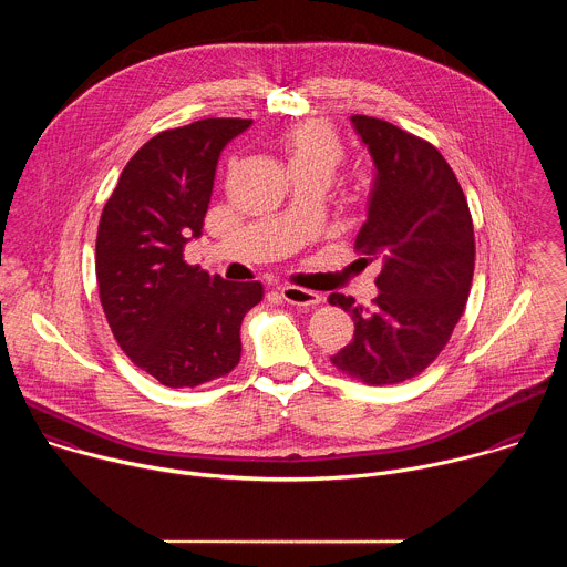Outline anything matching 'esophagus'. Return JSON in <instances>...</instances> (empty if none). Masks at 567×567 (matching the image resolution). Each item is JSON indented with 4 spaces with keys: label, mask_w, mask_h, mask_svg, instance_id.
<instances>
[{
    "label": "esophagus",
    "mask_w": 567,
    "mask_h": 567,
    "mask_svg": "<svg viewBox=\"0 0 567 567\" xmlns=\"http://www.w3.org/2000/svg\"><path fill=\"white\" fill-rule=\"evenodd\" d=\"M280 296L289 302V305H296V307H313L320 302V296L311 289H302V287H293V285H287V287H280Z\"/></svg>",
    "instance_id": "esophagus-1"
}]
</instances>
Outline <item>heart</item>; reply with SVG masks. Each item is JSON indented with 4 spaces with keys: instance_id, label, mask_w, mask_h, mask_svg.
I'll use <instances>...</instances> for the list:
<instances>
[{
    "instance_id": "b5f03b06",
    "label": "heart",
    "mask_w": 567,
    "mask_h": 567,
    "mask_svg": "<svg viewBox=\"0 0 567 567\" xmlns=\"http://www.w3.org/2000/svg\"><path fill=\"white\" fill-rule=\"evenodd\" d=\"M280 150L289 173L311 171L330 179L343 161V145L339 136L330 125L318 121L289 127L280 136Z\"/></svg>"
}]
</instances>
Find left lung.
Listing matches in <instances>:
<instances>
[{
    "mask_svg": "<svg viewBox=\"0 0 567 567\" xmlns=\"http://www.w3.org/2000/svg\"><path fill=\"white\" fill-rule=\"evenodd\" d=\"M350 121L374 164L354 247L379 260L381 274L370 309L330 293V305L354 320L352 341L332 363L385 385L420 374L449 343L471 291L475 237L466 197L435 145L381 118Z\"/></svg>",
    "mask_w": 567,
    "mask_h": 567,
    "instance_id": "1",
    "label": "left lung"
}]
</instances>
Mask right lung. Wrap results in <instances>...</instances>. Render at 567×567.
Segmentation results:
<instances>
[{
	"instance_id": "right-lung-1",
	"label": "right lung",
	"mask_w": 567,
	"mask_h": 567,
	"mask_svg": "<svg viewBox=\"0 0 567 567\" xmlns=\"http://www.w3.org/2000/svg\"><path fill=\"white\" fill-rule=\"evenodd\" d=\"M249 118H204L152 136L123 168L96 237V280L114 339L168 388L228 374L260 282H228L184 260L202 235L217 158Z\"/></svg>"
}]
</instances>
